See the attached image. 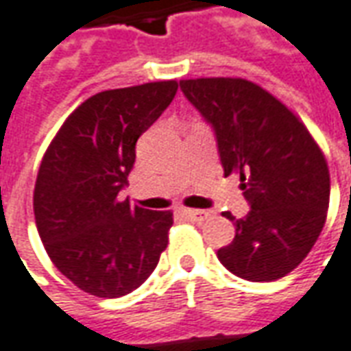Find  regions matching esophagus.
<instances>
[{
    "label": "esophagus",
    "instance_id": "esophagus-1",
    "mask_svg": "<svg viewBox=\"0 0 351 351\" xmlns=\"http://www.w3.org/2000/svg\"><path fill=\"white\" fill-rule=\"evenodd\" d=\"M182 215H184L186 219H190V221L202 223V221H206L211 213H209V211H204V209H182Z\"/></svg>",
    "mask_w": 351,
    "mask_h": 351
}]
</instances>
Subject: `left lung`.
<instances>
[{"mask_svg":"<svg viewBox=\"0 0 351 351\" xmlns=\"http://www.w3.org/2000/svg\"><path fill=\"white\" fill-rule=\"evenodd\" d=\"M186 99L211 125L225 176L240 175L250 213L217 252L232 275L271 282L294 271L323 230L330 176L306 125L261 86L244 78L182 80Z\"/></svg>","mask_w":351,"mask_h":351,"instance_id":"obj_1","label":"left lung"}]
</instances>
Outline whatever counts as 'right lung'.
Listing matches in <instances>:
<instances>
[{
    "mask_svg": "<svg viewBox=\"0 0 351 351\" xmlns=\"http://www.w3.org/2000/svg\"><path fill=\"white\" fill-rule=\"evenodd\" d=\"M176 80L106 90L69 115L45 152L34 188L38 234L53 265L97 298L130 294L169 242L171 211L121 199L136 142L173 101Z\"/></svg>",
    "mask_w": 351,
    "mask_h": 351,
    "instance_id": "add662e5",
    "label": "right lung"
}]
</instances>
